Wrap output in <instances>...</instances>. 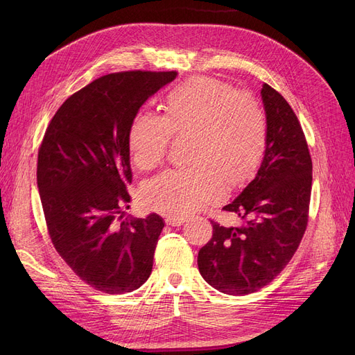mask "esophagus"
<instances>
[{
    "label": "esophagus",
    "mask_w": 355,
    "mask_h": 355,
    "mask_svg": "<svg viewBox=\"0 0 355 355\" xmlns=\"http://www.w3.org/2000/svg\"><path fill=\"white\" fill-rule=\"evenodd\" d=\"M184 221H185V218L182 216H170L165 218V223L168 226H181Z\"/></svg>",
    "instance_id": "esophagus-1"
}]
</instances>
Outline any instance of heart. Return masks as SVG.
<instances>
[{
    "label": "heart",
    "mask_w": 355,
    "mask_h": 355,
    "mask_svg": "<svg viewBox=\"0 0 355 355\" xmlns=\"http://www.w3.org/2000/svg\"><path fill=\"white\" fill-rule=\"evenodd\" d=\"M173 138H190L187 164L148 181L144 201L166 214L198 211L241 189L256 174L268 148V116L256 96L210 76H194L168 90L162 116L138 110L128 128L137 168L158 166Z\"/></svg>",
    "instance_id": "1"
}]
</instances>
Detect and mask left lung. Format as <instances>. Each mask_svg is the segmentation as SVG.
<instances>
[{"mask_svg": "<svg viewBox=\"0 0 355 355\" xmlns=\"http://www.w3.org/2000/svg\"><path fill=\"white\" fill-rule=\"evenodd\" d=\"M268 148L256 177L225 211L240 225L210 220L213 236L198 252V270L227 295H248L269 285L300 248L309 217L312 159L302 126L286 99L262 86Z\"/></svg>", "mask_w": 355, "mask_h": 355, "instance_id": "left-lung-1", "label": "left lung"}]
</instances>
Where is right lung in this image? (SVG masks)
<instances>
[{
	"mask_svg": "<svg viewBox=\"0 0 355 355\" xmlns=\"http://www.w3.org/2000/svg\"><path fill=\"white\" fill-rule=\"evenodd\" d=\"M177 71L109 73L73 93L51 118L37 185L51 243L93 289L121 295L151 275L162 218H125L132 184L128 128Z\"/></svg>",
	"mask_w": 355,
	"mask_h": 355,
	"instance_id": "right-lung-1",
	"label": "right lung"
}]
</instances>
